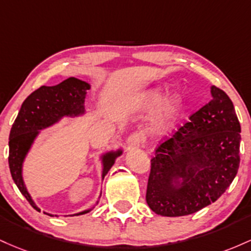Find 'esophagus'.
Here are the masks:
<instances>
[{
  "label": "esophagus",
  "instance_id": "obj_1",
  "mask_svg": "<svg viewBox=\"0 0 251 251\" xmlns=\"http://www.w3.org/2000/svg\"><path fill=\"white\" fill-rule=\"evenodd\" d=\"M142 142V136H141L140 133H134L131 134L130 136L126 139V148L128 149H133V148H137Z\"/></svg>",
  "mask_w": 251,
  "mask_h": 251
}]
</instances>
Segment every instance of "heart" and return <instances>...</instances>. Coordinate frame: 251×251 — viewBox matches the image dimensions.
Instances as JSON below:
<instances>
[{
	"label": "heart",
	"mask_w": 251,
	"mask_h": 251,
	"mask_svg": "<svg viewBox=\"0 0 251 251\" xmlns=\"http://www.w3.org/2000/svg\"><path fill=\"white\" fill-rule=\"evenodd\" d=\"M163 96H165V91L161 88L147 90L139 98L140 109L151 110L161 102ZM161 103L151 120V133L159 136L170 133L184 111V100L176 94L167 96Z\"/></svg>",
	"instance_id": "b5f03b06"
}]
</instances>
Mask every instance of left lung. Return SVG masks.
Masks as SVG:
<instances>
[{
	"label": "left lung",
	"mask_w": 251,
	"mask_h": 251,
	"mask_svg": "<svg viewBox=\"0 0 251 251\" xmlns=\"http://www.w3.org/2000/svg\"><path fill=\"white\" fill-rule=\"evenodd\" d=\"M211 96L151 160L146 201L156 215L180 217L204 209L237 174L241 125L223 90L211 86Z\"/></svg>",
	"instance_id": "obj_1"
}]
</instances>
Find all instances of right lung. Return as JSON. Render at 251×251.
Listing matches in <instances>:
<instances>
[{
  "instance_id": "right-lung-1",
  "label": "right lung",
  "mask_w": 251,
  "mask_h": 251,
  "mask_svg": "<svg viewBox=\"0 0 251 251\" xmlns=\"http://www.w3.org/2000/svg\"><path fill=\"white\" fill-rule=\"evenodd\" d=\"M90 84L77 79L75 77L67 78L60 84L54 86H41L32 92L22 103L18 117L10 129L9 134V162L10 174L14 182L24 194L25 198L36 211L40 209L36 206L25 185L22 176V167L28 151L34 143L40 130L55 125L63 117H77L85 114V96L90 90ZM122 154V149L104 153L102 159L103 171L102 180L115 163V160ZM102 194V193H100ZM98 204V201L96 205ZM94 209V207H92ZM92 209L81 211L70 216H80L88 213ZM45 215L53 217L50 213ZM55 217H58L55 215Z\"/></svg>"
}]
</instances>
